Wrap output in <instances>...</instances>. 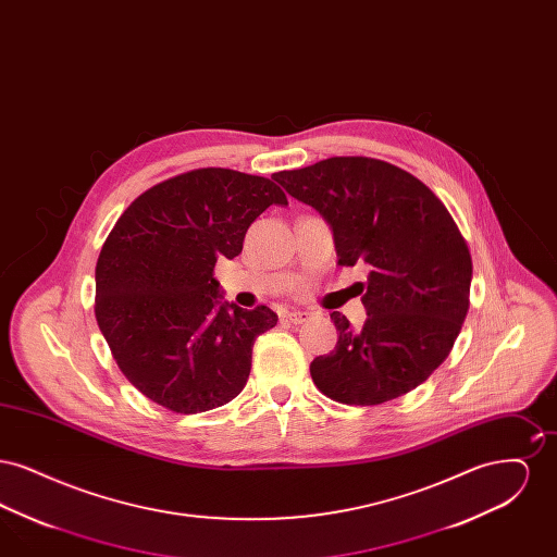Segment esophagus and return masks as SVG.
I'll use <instances>...</instances> for the list:
<instances>
[{
	"mask_svg": "<svg viewBox=\"0 0 557 557\" xmlns=\"http://www.w3.org/2000/svg\"><path fill=\"white\" fill-rule=\"evenodd\" d=\"M286 318L290 319L292 323H305L311 319L309 311H290Z\"/></svg>",
	"mask_w": 557,
	"mask_h": 557,
	"instance_id": "34e87169",
	"label": "esophagus"
}]
</instances>
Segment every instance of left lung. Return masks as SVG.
<instances>
[{
    "label": "left lung",
    "mask_w": 557,
    "mask_h": 557,
    "mask_svg": "<svg viewBox=\"0 0 557 557\" xmlns=\"http://www.w3.org/2000/svg\"><path fill=\"white\" fill-rule=\"evenodd\" d=\"M273 180L327 221L341 265L368 263L361 330L334 311L332 352L311 363L319 391L380 405L420 386L447 357L470 307L472 257L445 205L384 160L334 157Z\"/></svg>",
    "instance_id": "left-lung-1"
}]
</instances>
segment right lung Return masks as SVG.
Listing matches in <instances>:
<instances>
[{"label": "right lung", "mask_w": 557, "mask_h": 557, "mask_svg": "<svg viewBox=\"0 0 557 557\" xmlns=\"http://www.w3.org/2000/svg\"><path fill=\"white\" fill-rule=\"evenodd\" d=\"M271 205H288L271 180L211 166L150 187L119 216L96 265V319L141 395L187 416L242 393L277 315L223 300L212 269L238 257Z\"/></svg>", "instance_id": "right-lung-1"}]
</instances>
